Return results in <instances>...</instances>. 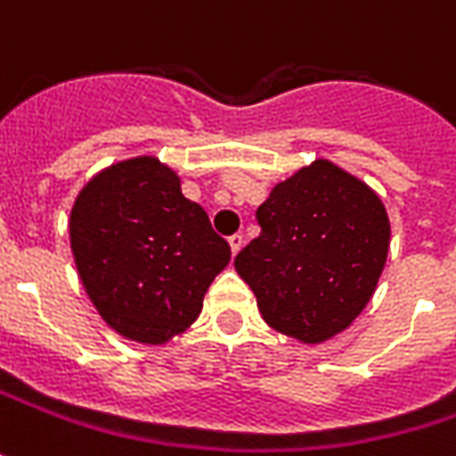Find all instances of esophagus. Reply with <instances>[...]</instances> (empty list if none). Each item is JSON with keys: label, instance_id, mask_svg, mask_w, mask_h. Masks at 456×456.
I'll return each mask as SVG.
<instances>
[{"label": "esophagus", "instance_id": "1", "mask_svg": "<svg viewBox=\"0 0 456 456\" xmlns=\"http://www.w3.org/2000/svg\"><path fill=\"white\" fill-rule=\"evenodd\" d=\"M229 247H232V255H237V252L244 247L242 234H232V237H229Z\"/></svg>", "mask_w": 456, "mask_h": 456}]
</instances>
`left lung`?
Returning <instances> with one entry per match:
<instances>
[{"label":"left lung","mask_w":456,"mask_h":456,"mask_svg":"<svg viewBox=\"0 0 456 456\" xmlns=\"http://www.w3.org/2000/svg\"><path fill=\"white\" fill-rule=\"evenodd\" d=\"M262 232L234 257L265 322L300 343L338 336L369 305L388 257L391 224L366 181L315 159L275 183Z\"/></svg>","instance_id":"obj_1"}]
</instances>
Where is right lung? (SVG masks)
Segmentation results:
<instances>
[{"label": "right lung", "mask_w": 456, "mask_h": 456, "mask_svg": "<svg viewBox=\"0 0 456 456\" xmlns=\"http://www.w3.org/2000/svg\"><path fill=\"white\" fill-rule=\"evenodd\" d=\"M77 275L118 336L161 346L197 321L232 249L156 156L102 168L70 212Z\"/></svg>", "instance_id": "1"}]
</instances>
